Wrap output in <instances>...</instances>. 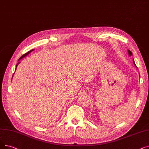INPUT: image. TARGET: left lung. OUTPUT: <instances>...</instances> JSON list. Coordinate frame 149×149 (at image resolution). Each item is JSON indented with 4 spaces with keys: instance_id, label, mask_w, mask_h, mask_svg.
I'll list each match as a JSON object with an SVG mask.
<instances>
[{
    "instance_id": "1",
    "label": "left lung",
    "mask_w": 149,
    "mask_h": 149,
    "mask_svg": "<svg viewBox=\"0 0 149 149\" xmlns=\"http://www.w3.org/2000/svg\"><path fill=\"white\" fill-rule=\"evenodd\" d=\"M128 54L130 55H132V52L130 51V50H128ZM134 64H135V63H134Z\"/></svg>"
}]
</instances>
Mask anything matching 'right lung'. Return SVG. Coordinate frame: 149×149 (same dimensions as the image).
<instances>
[{
	"label": "right lung",
	"instance_id": "add662e5",
	"mask_svg": "<svg viewBox=\"0 0 149 149\" xmlns=\"http://www.w3.org/2000/svg\"><path fill=\"white\" fill-rule=\"evenodd\" d=\"M33 50H30V51L27 52V53H25V54H24V55H22V56H21V57L20 58H19V60H20L21 59H22V58H23V57H24V56H26V55H27L28 54H30V53L31 52H32V51H33ZM19 63H18L17 64V65H16V67H17V64H19Z\"/></svg>",
	"mask_w": 149,
	"mask_h": 149
}]
</instances>
